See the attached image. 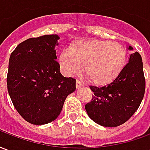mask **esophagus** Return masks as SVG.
Returning a JSON list of instances; mask_svg holds the SVG:
<instances>
[{
  "label": "esophagus",
  "instance_id": "34e87169",
  "mask_svg": "<svg viewBox=\"0 0 150 150\" xmlns=\"http://www.w3.org/2000/svg\"><path fill=\"white\" fill-rule=\"evenodd\" d=\"M83 86V84L79 80H76V88H80Z\"/></svg>",
  "mask_w": 150,
  "mask_h": 150
}]
</instances>
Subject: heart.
I'll return each mask as SVG.
<instances>
[{
  "label": "heart",
  "mask_w": 150,
  "mask_h": 150,
  "mask_svg": "<svg viewBox=\"0 0 150 150\" xmlns=\"http://www.w3.org/2000/svg\"><path fill=\"white\" fill-rule=\"evenodd\" d=\"M126 51L122 45L104 40L76 41L68 51L59 56L63 71L70 76L83 69L88 81L98 87L110 84L118 78L125 67Z\"/></svg>",
  "instance_id": "b5f03b06"
}]
</instances>
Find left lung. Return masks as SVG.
<instances>
[{
    "instance_id": "1",
    "label": "left lung",
    "mask_w": 150,
    "mask_h": 150,
    "mask_svg": "<svg viewBox=\"0 0 150 150\" xmlns=\"http://www.w3.org/2000/svg\"><path fill=\"white\" fill-rule=\"evenodd\" d=\"M129 50H133L132 46ZM94 92L85 105L88 116L104 127H116L125 123L142 103L145 89L143 62L138 52L132 53L128 63L116 80L102 88L90 87Z\"/></svg>"
}]
</instances>
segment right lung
<instances>
[{
  "label": "right lung",
  "mask_w": 150,
  "mask_h": 150,
  "mask_svg": "<svg viewBox=\"0 0 150 150\" xmlns=\"http://www.w3.org/2000/svg\"><path fill=\"white\" fill-rule=\"evenodd\" d=\"M57 34L32 38L12 52L7 75L9 96L18 113L36 125L54 121L66 98L75 91V79L60 73L56 61Z\"/></svg>",
  "instance_id": "add662e5"
}]
</instances>
